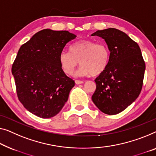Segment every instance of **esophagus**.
Segmentation results:
<instances>
[{"mask_svg":"<svg viewBox=\"0 0 156 156\" xmlns=\"http://www.w3.org/2000/svg\"><path fill=\"white\" fill-rule=\"evenodd\" d=\"M75 83H76V84L79 85V84H82V83H83V80H76Z\"/></svg>","mask_w":156,"mask_h":156,"instance_id":"obj_1","label":"esophagus"}]
</instances>
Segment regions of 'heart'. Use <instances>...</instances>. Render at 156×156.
<instances>
[{"label": "heart", "mask_w": 156, "mask_h": 156, "mask_svg": "<svg viewBox=\"0 0 156 156\" xmlns=\"http://www.w3.org/2000/svg\"><path fill=\"white\" fill-rule=\"evenodd\" d=\"M109 58L110 52L104 44L80 40L71 46L70 52L62 51L60 53L59 62L67 75H71L79 63L82 66L79 71L81 75L97 76L106 70Z\"/></svg>", "instance_id": "b5f03b06"}]
</instances>
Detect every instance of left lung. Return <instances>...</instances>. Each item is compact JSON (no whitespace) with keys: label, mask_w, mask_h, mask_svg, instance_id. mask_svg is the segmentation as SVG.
Here are the masks:
<instances>
[{"label":"left lung","mask_w":156,"mask_h":156,"mask_svg":"<svg viewBox=\"0 0 156 156\" xmlns=\"http://www.w3.org/2000/svg\"><path fill=\"white\" fill-rule=\"evenodd\" d=\"M92 36L104 39L110 51L106 70L94 80L97 87L92 101L101 112L118 114L140 94L146 69L144 60L138 44L120 30L109 28Z\"/></svg>","instance_id":"obj_1"}]
</instances>
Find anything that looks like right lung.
<instances>
[{"mask_svg":"<svg viewBox=\"0 0 156 156\" xmlns=\"http://www.w3.org/2000/svg\"><path fill=\"white\" fill-rule=\"evenodd\" d=\"M76 35L43 29L21 46L12 66L19 100L42 118L55 116L68 100L75 82L62 70L59 55Z\"/></svg>","mask_w":156,"mask_h":156,"instance_id":"add662e5","label":"right lung"}]
</instances>
